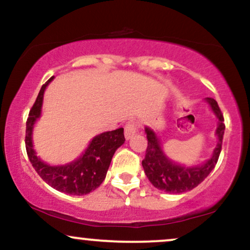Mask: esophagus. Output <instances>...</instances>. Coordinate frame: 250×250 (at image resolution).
<instances>
[{
  "label": "esophagus",
  "instance_id": "esophagus-1",
  "mask_svg": "<svg viewBox=\"0 0 250 250\" xmlns=\"http://www.w3.org/2000/svg\"><path fill=\"white\" fill-rule=\"evenodd\" d=\"M137 133V123L134 121V120H130V121L127 122L125 127V139L129 140L134 136L135 134Z\"/></svg>",
  "mask_w": 250,
  "mask_h": 250
}]
</instances>
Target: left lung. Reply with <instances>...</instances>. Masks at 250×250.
Here are the masks:
<instances>
[{"label": "left lung", "mask_w": 250, "mask_h": 250, "mask_svg": "<svg viewBox=\"0 0 250 250\" xmlns=\"http://www.w3.org/2000/svg\"><path fill=\"white\" fill-rule=\"evenodd\" d=\"M207 102L219 119V125L216 129V135L219 142L215 148L213 156L205 165L196 167H183L176 165L163 154L161 143L151 129L146 128L147 133L148 146L146 150V156L142 161L143 169L151 185L160 190L167 191L170 194H181L191 190L200 185L206 177L210 174L216 166L219 160L221 149H222V140L225 134V119L223 114L214 99L207 97Z\"/></svg>", "instance_id": "obj_1"}]
</instances>
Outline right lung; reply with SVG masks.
Segmentation results:
<instances>
[{"instance_id": "right-lung-1", "label": "right lung", "mask_w": 250, "mask_h": 250, "mask_svg": "<svg viewBox=\"0 0 250 250\" xmlns=\"http://www.w3.org/2000/svg\"><path fill=\"white\" fill-rule=\"evenodd\" d=\"M53 79L54 76L42 85L36 101L29 111V116L27 119V130H25V149L34 169L45 183L61 193L79 195V196L87 195L100 187L103 180L105 179L114 153L125 141L123 128L97 135L89 143L84 154L81 155V157L76 161L65 166H56V167L42 162L36 156L33 149L31 133H33L34 123L41 115L44 89Z\"/></svg>"}]
</instances>
